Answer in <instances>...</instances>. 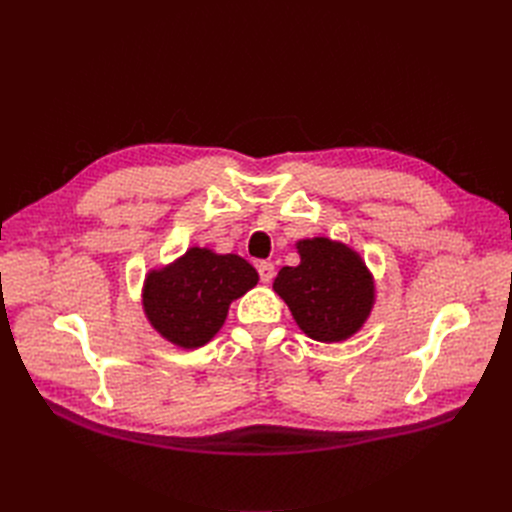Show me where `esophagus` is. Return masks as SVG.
I'll use <instances>...</instances> for the list:
<instances>
[{
  "mask_svg": "<svg viewBox=\"0 0 512 512\" xmlns=\"http://www.w3.org/2000/svg\"><path fill=\"white\" fill-rule=\"evenodd\" d=\"M273 273H275L273 262H267V260L258 262V275H260V280H262V282L269 284V282L273 280Z\"/></svg>",
  "mask_w": 512,
  "mask_h": 512,
  "instance_id": "34e87169",
  "label": "esophagus"
}]
</instances>
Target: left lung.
Segmentation results:
<instances>
[{
	"label": "left lung",
	"mask_w": 512,
	"mask_h": 512,
	"mask_svg": "<svg viewBox=\"0 0 512 512\" xmlns=\"http://www.w3.org/2000/svg\"><path fill=\"white\" fill-rule=\"evenodd\" d=\"M299 265L273 280L299 329L312 340L342 342L364 327L375 306V278L355 250L327 237L297 241Z\"/></svg>",
	"instance_id": "8db88e82"
}]
</instances>
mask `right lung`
I'll return each instance as SVG.
<instances>
[{"instance_id":"add662e5","label":"right lung","mask_w":512,"mask_h":512,"mask_svg":"<svg viewBox=\"0 0 512 512\" xmlns=\"http://www.w3.org/2000/svg\"><path fill=\"white\" fill-rule=\"evenodd\" d=\"M256 284L258 273L245 258L189 247L170 265L146 273L142 306L163 340L198 349L222 329L230 303Z\"/></svg>"}]
</instances>
